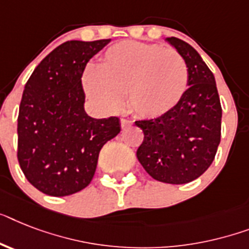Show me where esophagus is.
Listing matches in <instances>:
<instances>
[{"label": "esophagus", "mask_w": 249, "mask_h": 249, "mask_svg": "<svg viewBox=\"0 0 249 249\" xmlns=\"http://www.w3.org/2000/svg\"><path fill=\"white\" fill-rule=\"evenodd\" d=\"M131 124H132V122H131V121L124 120V118H122V120H121V126H122V128H126V127H129V126H131Z\"/></svg>", "instance_id": "esophagus-1"}]
</instances>
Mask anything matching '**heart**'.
I'll list each match as a JSON object with an SVG mask.
<instances>
[{
    "mask_svg": "<svg viewBox=\"0 0 249 249\" xmlns=\"http://www.w3.org/2000/svg\"><path fill=\"white\" fill-rule=\"evenodd\" d=\"M184 58L159 44L124 40L107 49L99 66L84 71L86 95L103 109H129L141 118H159L173 110L188 89Z\"/></svg>",
    "mask_w": 249,
    "mask_h": 249,
    "instance_id": "1",
    "label": "heart"
}]
</instances>
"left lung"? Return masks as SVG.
I'll list each match as a JSON object with an SVG mask.
<instances>
[{
    "instance_id": "1",
    "label": "left lung",
    "mask_w": 249,
    "mask_h": 249,
    "mask_svg": "<svg viewBox=\"0 0 249 249\" xmlns=\"http://www.w3.org/2000/svg\"><path fill=\"white\" fill-rule=\"evenodd\" d=\"M184 58L190 81L179 104L164 116L137 121L143 141L137 159L154 179L184 184L213 161L221 136V106L213 73L196 49L176 36L165 38Z\"/></svg>"
}]
</instances>
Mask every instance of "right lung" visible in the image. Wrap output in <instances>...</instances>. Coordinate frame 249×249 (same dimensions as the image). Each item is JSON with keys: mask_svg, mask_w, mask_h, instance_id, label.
Wrapping results in <instances>:
<instances>
[{"mask_svg": "<svg viewBox=\"0 0 249 249\" xmlns=\"http://www.w3.org/2000/svg\"><path fill=\"white\" fill-rule=\"evenodd\" d=\"M109 42L62 43L25 84L18 118V159L26 179L43 194L69 196L89 186L100 150L121 132L120 118L96 120L84 108L86 63Z\"/></svg>", "mask_w": 249, "mask_h": 249, "instance_id": "obj_1", "label": "right lung"}]
</instances>
